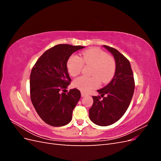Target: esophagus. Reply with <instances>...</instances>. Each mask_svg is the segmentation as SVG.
<instances>
[{
	"label": "esophagus",
	"mask_w": 161,
	"mask_h": 161,
	"mask_svg": "<svg viewBox=\"0 0 161 161\" xmlns=\"http://www.w3.org/2000/svg\"><path fill=\"white\" fill-rule=\"evenodd\" d=\"M86 95H87V93H86V92H81V96L82 97H85V96H86Z\"/></svg>",
	"instance_id": "obj_1"
}]
</instances>
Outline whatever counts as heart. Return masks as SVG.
Listing matches in <instances>:
<instances>
[{"label":"heart","instance_id":"b5f03b06","mask_svg":"<svg viewBox=\"0 0 161 161\" xmlns=\"http://www.w3.org/2000/svg\"><path fill=\"white\" fill-rule=\"evenodd\" d=\"M84 63L92 66L91 75L93 76H80L73 82V85L82 91H89L97 88L101 81L103 83H108L115 75V59L99 48H90L84 51L82 58L75 55L70 56L66 64L69 75L72 76L79 75L84 66Z\"/></svg>","mask_w":161,"mask_h":161}]
</instances>
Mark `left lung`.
<instances>
[{
	"label": "left lung",
	"instance_id": "8db88e82",
	"mask_svg": "<svg viewBox=\"0 0 161 161\" xmlns=\"http://www.w3.org/2000/svg\"><path fill=\"white\" fill-rule=\"evenodd\" d=\"M103 46L114 55L116 70L109 83L97 91L101 96H92L89 118L97 125L107 126L116 122L125 113L132 99L135 82L130 61L115 48Z\"/></svg>",
	"mask_w": 161,
	"mask_h": 161
}]
</instances>
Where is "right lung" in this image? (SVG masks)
I'll list each match as a JSON object with an SVG mask.
<instances>
[{
  "label": "right lung",
  "mask_w": 161,
  "mask_h": 161,
  "mask_svg": "<svg viewBox=\"0 0 161 161\" xmlns=\"http://www.w3.org/2000/svg\"><path fill=\"white\" fill-rule=\"evenodd\" d=\"M80 46L58 44L46 50L32 68L30 97L41 119L55 127L65 125L72 119V111L80 98L77 89L61 92L70 84L67 61Z\"/></svg>",
  "instance_id": "1"
}]
</instances>
